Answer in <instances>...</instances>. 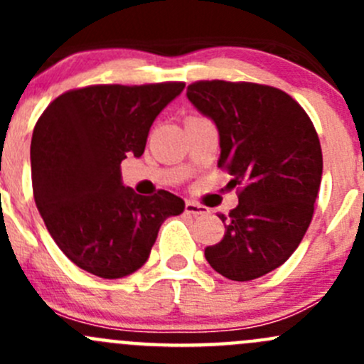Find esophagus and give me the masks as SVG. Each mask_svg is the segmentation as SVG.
Here are the masks:
<instances>
[{"label":"esophagus","instance_id":"obj_1","mask_svg":"<svg viewBox=\"0 0 364 364\" xmlns=\"http://www.w3.org/2000/svg\"><path fill=\"white\" fill-rule=\"evenodd\" d=\"M185 213L186 215H192V216H200V215H208V209H205L204 205L192 203V200H186Z\"/></svg>","mask_w":364,"mask_h":364}]
</instances>
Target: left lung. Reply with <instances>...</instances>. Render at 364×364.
<instances>
[{
    "mask_svg": "<svg viewBox=\"0 0 364 364\" xmlns=\"http://www.w3.org/2000/svg\"><path fill=\"white\" fill-rule=\"evenodd\" d=\"M186 97L218 128V167L240 188V204L220 216L225 236L205 248V260L229 280H255L282 266L310 225L322 178L317 132L277 87L199 80Z\"/></svg>",
    "mask_w": 364,
    "mask_h": 364,
    "instance_id": "1",
    "label": "left lung"
}]
</instances>
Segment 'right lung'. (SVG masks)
Masks as SVG:
<instances>
[{
  "label": "right lung",
  "instance_id": "obj_1",
  "mask_svg": "<svg viewBox=\"0 0 364 364\" xmlns=\"http://www.w3.org/2000/svg\"><path fill=\"white\" fill-rule=\"evenodd\" d=\"M183 87H80L60 95L36 121V208L60 250L80 269L107 280L128 277L146 264L161 223L185 209L174 193L144 197L121 181V161L144 153L153 121Z\"/></svg>",
  "mask_w": 364,
  "mask_h": 364
}]
</instances>
